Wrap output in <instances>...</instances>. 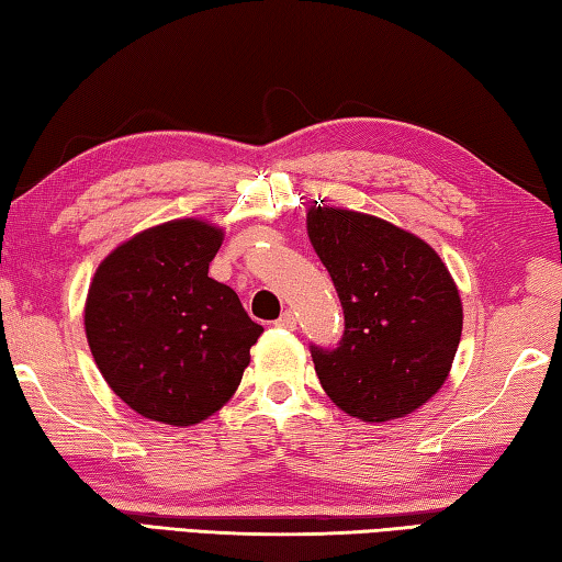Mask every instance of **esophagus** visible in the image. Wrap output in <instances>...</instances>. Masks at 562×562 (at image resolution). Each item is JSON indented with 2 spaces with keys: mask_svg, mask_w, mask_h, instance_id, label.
<instances>
[{
  "mask_svg": "<svg viewBox=\"0 0 562 562\" xmlns=\"http://www.w3.org/2000/svg\"><path fill=\"white\" fill-rule=\"evenodd\" d=\"M274 325L278 327H284V329H294L297 327V315H294L292 310H288V312H282V317L274 322Z\"/></svg>",
  "mask_w": 562,
  "mask_h": 562,
  "instance_id": "1",
  "label": "esophagus"
}]
</instances>
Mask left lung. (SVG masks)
<instances>
[{"label":"left lung","instance_id":"1","mask_svg":"<svg viewBox=\"0 0 562 562\" xmlns=\"http://www.w3.org/2000/svg\"><path fill=\"white\" fill-rule=\"evenodd\" d=\"M307 235L345 310L339 347H312L322 389L367 424L416 412L449 379L461 341L446 262L414 233L347 207L312 205Z\"/></svg>","mask_w":562,"mask_h":562}]
</instances>
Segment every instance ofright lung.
<instances>
[{
  "label": "right lung",
  "instance_id": "1",
  "mask_svg": "<svg viewBox=\"0 0 562 562\" xmlns=\"http://www.w3.org/2000/svg\"><path fill=\"white\" fill-rule=\"evenodd\" d=\"M223 227L180 217L101 260L83 327L111 392L150 422L193 426L231 402L262 335L235 290L207 278Z\"/></svg>",
  "mask_w": 562,
  "mask_h": 562
}]
</instances>
